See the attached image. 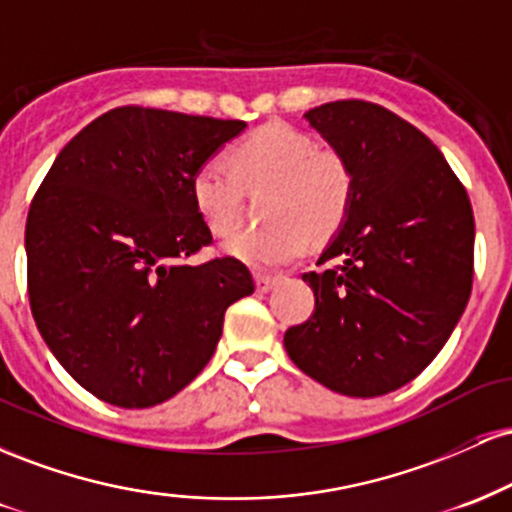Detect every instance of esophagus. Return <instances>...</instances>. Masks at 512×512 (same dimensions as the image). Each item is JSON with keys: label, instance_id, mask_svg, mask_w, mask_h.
I'll return each instance as SVG.
<instances>
[{"label": "esophagus", "instance_id": "esophagus-1", "mask_svg": "<svg viewBox=\"0 0 512 512\" xmlns=\"http://www.w3.org/2000/svg\"><path fill=\"white\" fill-rule=\"evenodd\" d=\"M255 284H257V291L267 293V291H272L276 284H279V279H276V276H269V274H255Z\"/></svg>", "mask_w": 512, "mask_h": 512}]
</instances>
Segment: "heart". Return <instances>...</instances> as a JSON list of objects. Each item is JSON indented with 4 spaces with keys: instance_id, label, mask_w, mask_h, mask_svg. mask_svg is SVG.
Segmentation results:
<instances>
[{
    "instance_id": "heart-1",
    "label": "heart",
    "mask_w": 512,
    "mask_h": 512,
    "mask_svg": "<svg viewBox=\"0 0 512 512\" xmlns=\"http://www.w3.org/2000/svg\"><path fill=\"white\" fill-rule=\"evenodd\" d=\"M231 165L202 163L190 180L192 202L216 236L238 226L240 182L269 185L264 219L255 231H240L223 252L255 269H279L303 255L308 238H327L342 226L354 199V170L332 149H315L308 134L284 122H269L233 146Z\"/></svg>"
}]
</instances>
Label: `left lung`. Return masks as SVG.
<instances>
[{"label": "left lung", "mask_w": 512, "mask_h": 512, "mask_svg": "<svg viewBox=\"0 0 512 512\" xmlns=\"http://www.w3.org/2000/svg\"><path fill=\"white\" fill-rule=\"evenodd\" d=\"M354 170V199L303 274L315 313L284 334L305 375L349 397L411 383L450 339L472 291L474 214L462 182L424 132L366 101L303 115Z\"/></svg>", "instance_id": "8db88e82"}]
</instances>
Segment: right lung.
I'll list each match as a JSON object with an SVG mask.
<instances>
[{
    "label": "right lung",
    "mask_w": 512,
    "mask_h": 512,
    "mask_svg": "<svg viewBox=\"0 0 512 512\" xmlns=\"http://www.w3.org/2000/svg\"><path fill=\"white\" fill-rule=\"evenodd\" d=\"M243 120L115 108L57 154L26 221L38 332L84 390L125 409L178 395L221 339L223 313L255 291L243 262L182 260L211 243L195 170Z\"/></svg>",
    "instance_id": "right-lung-1"
}]
</instances>
